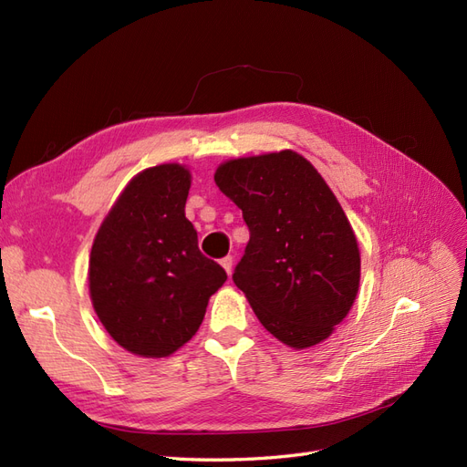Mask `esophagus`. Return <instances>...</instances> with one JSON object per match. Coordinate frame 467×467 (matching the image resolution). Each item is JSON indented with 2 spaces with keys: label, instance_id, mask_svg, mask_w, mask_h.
Masks as SVG:
<instances>
[{
  "label": "esophagus",
  "instance_id": "34e87169",
  "mask_svg": "<svg viewBox=\"0 0 467 467\" xmlns=\"http://www.w3.org/2000/svg\"><path fill=\"white\" fill-rule=\"evenodd\" d=\"M220 265L225 268V273L228 275H232V266H234V257L232 255H228V257H223L222 261H220Z\"/></svg>",
  "mask_w": 467,
  "mask_h": 467
}]
</instances>
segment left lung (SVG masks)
Wrapping results in <instances>:
<instances>
[{
	"instance_id": "left-lung-1",
	"label": "left lung",
	"mask_w": 467,
	"mask_h": 467,
	"mask_svg": "<svg viewBox=\"0 0 467 467\" xmlns=\"http://www.w3.org/2000/svg\"><path fill=\"white\" fill-rule=\"evenodd\" d=\"M214 181L249 228L234 282L263 327L296 350L331 337L357 300L360 251L317 169L282 150L223 161Z\"/></svg>"
}]
</instances>
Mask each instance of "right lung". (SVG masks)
<instances>
[{"label":"right lung","mask_w":467,"mask_h":467,"mask_svg":"<svg viewBox=\"0 0 467 467\" xmlns=\"http://www.w3.org/2000/svg\"><path fill=\"white\" fill-rule=\"evenodd\" d=\"M191 171L161 163L134 175L110 206L89 255V296L107 333L132 355L163 358L199 331L228 278L199 251L185 216Z\"/></svg>","instance_id":"add662e5"}]
</instances>
